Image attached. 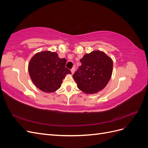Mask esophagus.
<instances>
[{
    "label": "esophagus",
    "mask_w": 148,
    "mask_h": 148,
    "mask_svg": "<svg viewBox=\"0 0 148 148\" xmlns=\"http://www.w3.org/2000/svg\"><path fill=\"white\" fill-rule=\"evenodd\" d=\"M75 67H73V68L71 69V73H72V74H73V73H74V72H75Z\"/></svg>",
    "instance_id": "esophagus-1"
}]
</instances>
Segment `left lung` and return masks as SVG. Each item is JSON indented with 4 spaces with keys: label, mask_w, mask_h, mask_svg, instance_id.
Instances as JSON below:
<instances>
[{
    "label": "left lung",
    "mask_w": 148,
    "mask_h": 148,
    "mask_svg": "<svg viewBox=\"0 0 148 148\" xmlns=\"http://www.w3.org/2000/svg\"><path fill=\"white\" fill-rule=\"evenodd\" d=\"M79 61L82 65L73 77L80 90L94 94L104 88L112 73V60L104 52L95 51L85 54Z\"/></svg>",
    "instance_id": "obj_1"
}]
</instances>
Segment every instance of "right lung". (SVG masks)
I'll return each instance as SVG.
<instances>
[{"mask_svg":"<svg viewBox=\"0 0 148 148\" xmlns=\"http://www.w3.org/2000/svg\"><path fill=\"white\" fill-rule=\"evenodd\" d=\"M66 60L56 52H41L35 54L28 65L33 83L41 91L52 92L59 89L66 74L71 71L65 67Z\"/></svg>","mask_w":148,"mask_h":148,"instance_id":"add662e5","label":"right lung"}]
</instances>
